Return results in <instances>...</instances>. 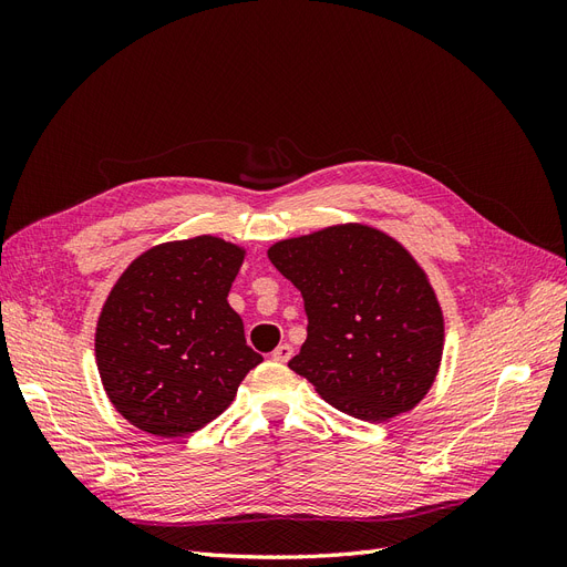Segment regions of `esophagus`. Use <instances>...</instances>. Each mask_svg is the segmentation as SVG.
<instances>
[{"mask_svg": "<svg viewBox=\"0 0 567 567\" xmlns=\"http://www.w3.org/2000/svg\"><path fill=\"white\" fill-rule=\"evenodd\" d=\"M290 357H293V348H290L288 342H284V346H279L277 350L271 352V359H274V362H279V364H286Z\"/></svg>", "mask_w": 567, "mask_h": 567, "instance_id": "esophagus-1", "label": "esophagus"}]
</instances>
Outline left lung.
I'll list each match as a JSON object with an SVG mask.
<instances>
[{"mask_svg":"<svg viewBox=\"0 0 567 567\" xmlns=\"http://www.w3.org/2000/svg\"><path fill=\"white\" fill-rule=\"evenodd\" d=\"M267 257L305 298L307 340L288 367L354 419L383 423L433 388L444 315L425 269L398 238L340 221L284 238Z\"/></svg>","mask_w":567,"mask_h":567,"instance_id":"left-lung-1","label":"left lung"}]
</instances>
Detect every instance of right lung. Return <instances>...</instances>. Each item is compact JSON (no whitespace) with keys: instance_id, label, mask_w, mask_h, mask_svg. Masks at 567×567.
I'll return each mask as SVG.
<instances>
[{"instance_id":"obj_1","label":"right lung","mask_w":567,"mask_h":567,"mask_svg":"<svg viewBox=\"0 0 567 567\" xmlns=\"http://www.w3.org/2000/svg\"><path fill=\"white\" fill-rule=\"evenodd\" d=\"M244 260V246L203 234L144 250L113 284L94 354L111 404L140 431H200L262 362L227 302Z\"/></svg>"}]
</instances>
